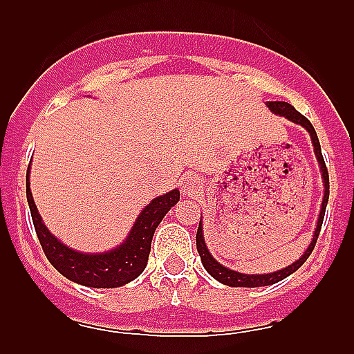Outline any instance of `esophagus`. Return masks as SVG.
I'll return each mask as SVG.
<instances>
[{
  "label": "esophagus",
  "instance_id": "obj_1",
  "mask_svg": "<svg viewBox=\"0 0 354 354\" xmlns=\"http://www.w3.org/2000/svg\"><path fill=\"white\" fill-rule=\"evenodd\" d=\"M200 188H202V181H200L198 176H194V174L183 178V181H181V192L185 195H195Z\"/></svg>",
  "mask_w": 354,
  "mask_h": 354
}]
</instances>
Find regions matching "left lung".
Segmentation results:
<instances>
[{
	"instance_id": "1",
	"label": "left lung",
	"mask_w": 354,
	"mask_h": 354,
	"mask_svg": "<svg viewBox=\"0 0 354 354\" xmlns=\"http://www.w3.org/2000/svg\"><path fill=\"white\" fill-rule=\"evenodd\" d=\"M267 106H269V108L272 109L276 114H281V116L288 118V120L295 121V123L301 124V127H305L306 130H308L310 137H312V142H313V149H315L317 159H319V162H320V169H322L324 185H326V195H324V200H322V209H320L319 223H317V230H315V233H313V240H312V243H310L308 248H306L305 255H303L299 260H296L295 263H291V266L286 267V269L277 270V272H272V274H260V276L253 274V276H248V274H241V272H236V270L226 269V267L221 266L219 262H216V260H214L212 257H210L209 250H207V246H205V241H203L202 221H200L198 230H197V250H198V255H200V259H202V263H203V267H205L207 272H209L210 276L214 277V279L219 281V283L226 284V286H233V288L269 286V284L279 283V281H283L284 277H288L289 274H292V272H295V270H298L299 267H301L303 263L306 262V259H308V257L312 255L313 248H315L317 240H319L320 230H322L324 216H326L327 200H329V171H327L326 160H324L322 151H320V142H319V137H317L315 128H313V124L310 123V121L306 120V118L303 116L301 113H298V111L292 108L291 104H288V102L270 101Z\"/></svg>"
}]
</instances>
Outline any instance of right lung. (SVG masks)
<instances>
[{"mask_svg": "<svg viewBox=\"0 0 354 354\" xmlns=\"http://www.w3.org/2000/svg\"><path fill=\"white\" fill-rule=\"evenodd\" d=\"M178 200H180L178 190L154 198L142 210L133 230L130 231V236L123 245L108 253L87 255V253H78L68 248L46 230L41 216L35 209L34 198H32L30 188H28L27 174V202L30 207L32 223H34L35 234L42 246V252L48 257L51 266L66 279L88 288H118L140 276L147 266L156 227L159 226L167 210L174 203H178Z\"/></svg>", "mask_w": 354, "mask_h": 354, "instance_id": "add662e5", "label": "right lung"}]
</instances>
